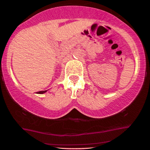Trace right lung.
I'll return each instance as SVG.
<instances>
[{
  "mask_svg": "<svg viewBox=\"0 0 150 150\" xmlns=\"http://www.w3.org/2000/svg\"><path fill=\"white\" fill-rule=\"evenodd\" d=\"M47 91V90H44V91H40V92H38V94H43V93H45Z\"/></svg>",
  "mask_w": 150,
  "mask_h": 150,
  "instance_id": "add662e5",
  "label": "right lung"
}]
</instances>
